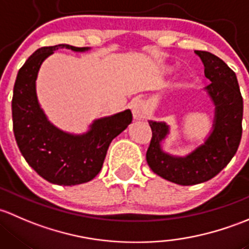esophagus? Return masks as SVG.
Instances as JSON below:
<instances>
[{"mask_svg":"<svg viewBox=\"0 0 249 249\" xmlns=\"http://www.w3.org/2000/svg\"><path fill=\"white\" fill-rule=\"evenodd\" d=\"M130 110L133 112V116L135 120H142L145 116V103H143L142 99L135 98L130 102Z\"/></svg>","mask_w":249,"mask_h":249,"instance_id":"obj_1","label":"esophagus"}]
</instances>
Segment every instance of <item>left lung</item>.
I'll return each mask as SVG.
<instances>
[{
  "instance_id": "1",
  "label": "left lung",
  "mask_w": 249,
  "mask_h": 249,
  "mask_svg": "<svg viewBox=\"0 0 249 249\" xmlns=\"http://www.w3.org/2000/svg\"><path fill=\"white\" fill-rule=\"evenodd\" d=\"M194 53L200 57L205 76L211 81L205 87L214 106L209 137L187 156H171L162 148L169 125L165 122L148 121L152 129L146 152L148 166L160 178L181 186L202 183L214 178L234 157L242 137L243 99L236 74L213 53L200 50Z\"/></svg>"
}]
</instances>
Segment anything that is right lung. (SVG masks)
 Returning <instances> with one entry per match:
<instances>
[{"mask_svg": "<svg viewBox=\"0 0 249 249\" xmlns=\"http://www.w3.org/2000/svg\"><path fill=\"white\" fill-rule=\"evenodd\" d=\"M84 53L89 48L68 44L36 50L19 69L12 99L13 130L19 150L31 168L44 180L60 186H75L96 178L103 166L110 142L132 122L129 109L94 120L83 134L55 127L38 102L36 80L43 61L58 49Z\"/></svg>", "mask_w": 249, "mask_h": 249, "instance_id": "right-lung-1", "label": "right lung"}]
</instances>
